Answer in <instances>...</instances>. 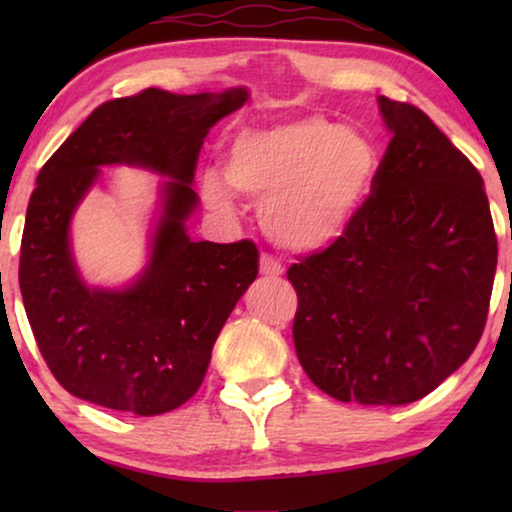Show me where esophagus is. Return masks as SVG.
I'll use <instances>...</instances> for the list:
<instances>
[{"mask_svg": "<svg viewBox=\"0 0 512 512\" xmlns=\"http://www.w3.org/2000/svg\"><path fill=\"white\" fill-rule=\"evenodd\" d=\"M258 270H261L263 277H282L284 268L277 258L272 256H261V263H258Z\"/></svg>", "mask_w": 512, "mask_h": 512, "instance_id": "obj_1", "label": "esophagus"}]
</instances>
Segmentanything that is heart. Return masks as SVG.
Segmentation results:
<instances>
[{
    "instance_id": "b5f03b06",
    "label": "heart",
    "mask_w": 512,
    "mask_h": 512,
    "mask_svg": "<svg viewBox=\"0 0 512 512\" xmlns=\"http://www.w3.org/2000/svg\"><path fill=\"white\" fill-rule=\"evenodd\" d=\"M380 167V151L366 132L324 116H303L237 132L226 179L207 172L202 195L212 209L230 212V185L261 202V228L277 247L310 254L333 247L352 230L375 191Z\"/></svg>"
}]
</instances>
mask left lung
<instances>
[{
	"label": "left lung",
	"instance_id": "8db88e82",
	"mask_svg": "<svg viewBox=\"0 0 512 512\" xmlns=\"http://www.w3.org/2000/svg\"><path fill=\"white\" fill-rule=\"evenodd\" d=\"M391 142L352 230L289 268L300 366L342 403L431 394L478 345L496 272L485 181L424 111L377 97Z\"/></svg>",
	"mask_w": 512,
	"mask_h": 512
}]
</instances>
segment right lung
Masks as SVG:
<instances>
[{
    "label": "right lung",
    "instance_id": "obj_1",
    "mask_svg": "<svg viewBox=\"0 0 512 512\" xmlns=\"http://www.w3.org/2000/svg\"><path fill=\"white\" fill-rule=\"evenodd\" d=\"M247 88L177 95L146 88L104 102L41 167L20 244V293L39 352L62 387L109 410L151 417L205 380L223 324L258 275L254 242H195V165L207 132ZM164 177L145 268L123 287H90L73 256L75 209L102 166Z\"/></svg>",
    "mask_w": 512,
    "mask_h": 512
}]
</instances>
